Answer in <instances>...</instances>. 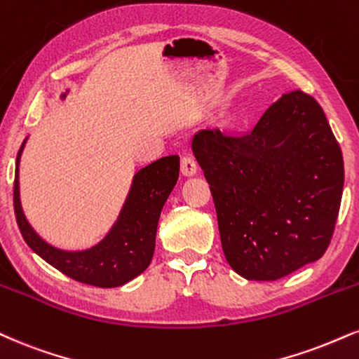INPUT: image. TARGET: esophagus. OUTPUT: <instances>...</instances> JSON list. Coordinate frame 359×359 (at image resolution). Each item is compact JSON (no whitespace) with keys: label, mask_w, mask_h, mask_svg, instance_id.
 I'll return each instance as SVG.
<instances>
[{"label":"esophagus","mask_w":359,"mask_h":359,"mask_svg":"<svg viewBox=\"0 0 359 359\" xmlns=\"http://www.w3.org/2000/svg\"><path fill=\"white\" fill-rule=\"evenodd\" d=\"M180 172H182V175L185 177H192L197 174V162L194 161L191 155L182 157V161H180Z\"/></svg>","instance_id":"esophagus-1"}]
</instances>
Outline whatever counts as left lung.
Here are the masks:
<instances>
[{
    "mask_svg": "<svg viewBox=\"0 0 359 359\" xmlns=\"http://www.w3.org/2000/svg\"><path fill=\"white\" fill-rule=\"evenodd\" d=\"M192 152L217 212L224 256L249 280H276L331 243L344 163L319 103L284 93L245 135L198 130Z\"/></svg>",
    "mask_w": 359,
    "mask_h": 359,
    "instance_id": "obj_1",
    "label": "left lung"
}]
</instances>
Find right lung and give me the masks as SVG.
Returning <instances> with one entry per match:
<instances>
[{
  "instance_id": "add662e5",
  "label": "right lung",
  "mask_w": 359,
  "mask_h": 359,
  "mask_svg": "<svg viewBox=\"0 0 359 359\" xmlns=\"http://www.w3.org/2000/svg\"><path fill=\"white\" fill-rule=\"evenodd\" d=\"M68 93L70 90L60 95V98L63 100ZM28 137L16 157L13 198L21 236L33 252L68 278L98 287L123 286L144 273L154 256L162 207L179 179V155L162 157L140 168L133 175L130 191L109 232L90 248L68 250L46 243L23 212L20 198V161Z\"/></svg>"
}]
</instances>
